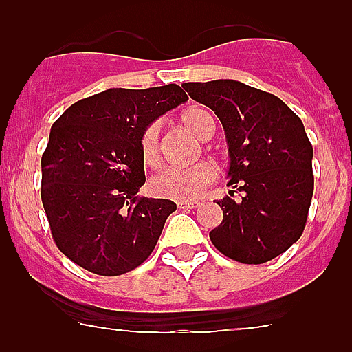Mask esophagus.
Instances as JSON below:
<instances>
[{
    "mask_svg": "<svg viewBox=\"0 0 352 352\" xmlns=\"http://www.w3.org/2000/svg\"><path fill=\"white\" fill-rule=\"evenodd\" d=\"M199 206H201V203H197V201H192V203H178L179 210H195Z\"/></svg>",
    "mask_w": 352,
    "mask_h": 352,
    "instance_id": "obj_1",
    "label": "esophagus"
}]
</instances>
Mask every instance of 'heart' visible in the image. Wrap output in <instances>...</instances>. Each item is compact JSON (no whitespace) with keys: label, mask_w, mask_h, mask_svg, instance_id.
Returning <instances> with one entry per match:
<instances>
[{"label":"heart","mask_w":352,"mask_h":352,"mask_svg":"<svg viewBox=\"0 0 352 352\" xmlns=\"http://www.w3.org/2000/svg\"><path fill=\"white\" fill-rule=\"evenodd\" d=\"M182 123L199 139L208 141L214 133V120L210 111L203 107H190L182 114ZM139 149L146 166L158 167L160 153V123L153 121L144 126L139 138ZM217 178V167L211 162H199L190 167H170L153 176L149 190L158 199H170L178 203H190L206 192Z\"/></svg>","instance_id":"b5f03b06"}]
</instances>
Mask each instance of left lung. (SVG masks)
Masks as SVG:
<instances>
[{"mask_svg": "<svg viewBox=\"0 0 352 352\" xmlns=\"http://www.w3.org/2000/svg\"><path fill=\"white\" fill-rule=\"evenodd\" d=\"M185 91L219 116L229 146L232 188L217 201L223 220L211 243L229 259L263 264L303 234L314 194L312 157L300 118L278 98L232 79L185 82Z\"/></svg>", "mask_w": 352, "mask_h": 352, "instance_id": "1", "label": "left lung"}]
</instances>
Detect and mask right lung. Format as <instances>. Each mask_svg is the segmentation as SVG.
<instances>
[{
  "label": "right lung",
  "instance_id": "add662e5",
  "mask_svg": "<svg viewBox=\"0 0 352 352\" xmlns=\"http://www.w3.org/2000/svg\"><path fill=\"white\" fill-rule=\"evenodd\" d=\"M186 100L178 84L111 88L72 104L54 121L40 194L56 245L80 268L123 275L153 252L176 204L138 195L146 182L139 138Z\"/></svg>",
  "mask_w": 352,
  "mask_h": 352
}]
</instances>
